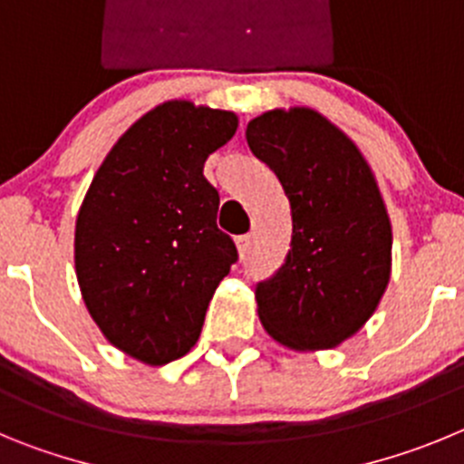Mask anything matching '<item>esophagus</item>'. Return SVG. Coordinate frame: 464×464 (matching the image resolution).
Here are the masks:
<instances>
[{
  "mask_svg": "<svg viewBox=\"0 0 464 464\" xmlns=\"http://www.w3.org/2000/svg\"><path fill=\"white\" fill-rule=\"evenodd\" d=\"M249 247H252V236H240L237 237V252L245 258L249 254Z\"/></svg>",
  "mask_w": 464,
  "mask_h": 464,
  "instance_id": "obj_1",
  "label": "esophagus"
}]
</instances>
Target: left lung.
I'll return each mask as SVG.
<instances>
[{
  "label": "left lung",
  "instance_id": "1",
  "mask_svg": "<svg viewBox=\"0 0 464 464\" xmlns=\"http://www.w3.org/2000/svg\"><path fill=\"white\" fill-rule=\"evenodd\" d=\"M247 145L282 182L291 249L256 284L258 319L279 344L316 352L342 344L377 310L391 279V222L361 150L312 108L268 111Z\"/></svg>",
  "mask_w": 464,
  "mask_h": 464
}]
</instances>
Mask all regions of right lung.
I'll use <instances>...</instances> for the list:
<instances>
[{"label": "right lung", "mask_w": 464, "mask_h": 464, "mask_svg": "<svg viewBox=\"0 0 464 464\" xmlns=\"http://www.w3.org/2000/svg\"><path fill=\"white\" fill-rule=\"evenodd\" d=\"M228 111L166 102L112 145L76 219V275L92 319L148 365L185 356L212 294L237 261L217 228L203 164L233 139Z\"/></svg>", "instance_id": "right-lung-1"}]
</instances>
